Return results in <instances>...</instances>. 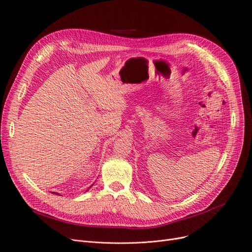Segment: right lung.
<instances>
[{"label": "right lung", "instance_id": "add662e5", "mask_svg": "<svg viewBox=\"0 0 252 252\" xmlns=\"http://www.w3.org/2000/svg\"><path fill=\"white\" fill-rule=\"evenodd\" d=\"M54 193H56V192H54ZM56 194H59V193H56Z\"/></svg>", "mask_w": 252, "mask_h": 252}]
</instances>
